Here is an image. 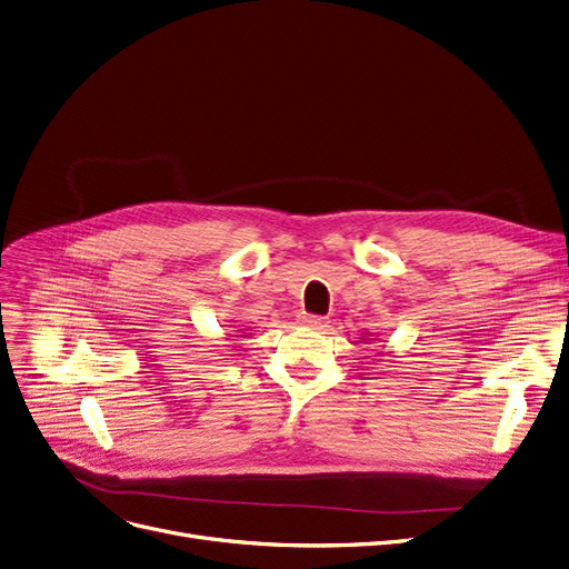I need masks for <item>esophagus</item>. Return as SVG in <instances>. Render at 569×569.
I'll use <instances>...</instances> for the list:
<instances>
[{"instance_id": "esophagus-1", "label": "esophagus", "mask_w": 569, "mask_h": 569, "mask_svg": "<svg viewBox=\"0 0 569 569\" xmlns=\"http://www.w3.org/2000/svg\"><path fill=\"white\" fill-rule=\"evenodd\" d=\"M302 326H307V328H311V330H323L326 328V323L328 320L326 318H320V316H313V313H302Z\"/></svg>"}]
</instances>
